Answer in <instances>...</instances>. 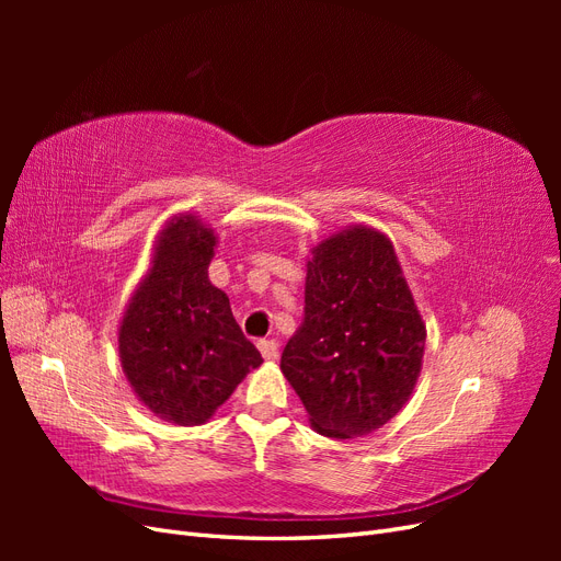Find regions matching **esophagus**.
Listing matches in <instances>:
<instances>
[{"mask_svg": "<svg viewBox=\"0 0 561 561\" xmlns=\"http://www.w3.org/2000/svg\"><path fill=\"white\" fill-rule=\"evenodd\" d=\"M257 348H260L264 360H268V363L278 360V342H274V339H262V342L257 344Z\"/></svg>", "mask_w": 561, "mask_h": 561, "instance_id": "1", "label": "esophagus"}]
</instances>
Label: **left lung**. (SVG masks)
<instances>
[{
  "label": "left lung",
  "instance_id": "obj_1",
  "mask_svg": "<svg viewBox=\"0 0 561 561\" xmlns=\"http://www.w3.org/2000/svg\"><path fill=\"white\" fill-rule=\"evenodd\" d=\"M311 254L304 318L283 348L280 369L316 433L363 437L410 400L426 322L383 231L353 225Z\"/></svg>",
  "mask_w": 561,
  "mask_h": 561
}]
</instances>
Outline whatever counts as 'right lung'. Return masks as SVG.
Here are the masks:
<instances>
[{"label": "right lung", "mask_w": 561, "mask_h": 561, "mask_svg": "<svg viewBox=\"0 0 561 561\" xmlns=\"http://www.w3.org/2000/svg\"><path fill=\"white\" fill-rule=\"evenodd\" d=\"M215 248L217 236L198 215L168 219L118 322V358L133 393L178 426L206 423L262 365L229 297L208 278Z\"/></svg>", "instance_id": "1"}]
</instances>
